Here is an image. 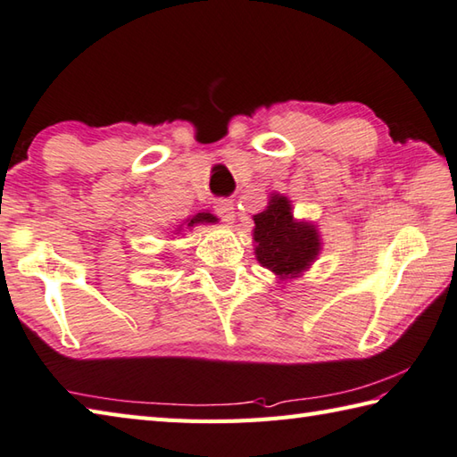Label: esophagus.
Returning <instances> with one entry per match:
<instances>
[{"label": "esophagus", "mask_w": 457, "mask_h": 457, "mask_svg": "<svg viewBox=\"0 0 457 457\" xmlns=\"http://www.w3.org/2000/svg\"><path fill=\"white\" fill-rule=\"evenodd\" d=\"M213 210H216V213L223 221L231 223V221L236 220V208H234V202H231V200H220V202H216V205H213Z\"/></svg>", "instance_id": "obj_1"}]
</instances>
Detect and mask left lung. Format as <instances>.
<instances>
[{"label":"left lung","instance_id":"obj_1","mask_svg":"<svg viewBox=\"0 0 457 457\" xmlns=\"http://www.w3.org/2000/svg\"><path fill=\"white\" fill-rule=\"evenodd\" d=\"M253 221L257 262L281 281L299 277L317 259L320 252L317 228L295 220L291 202L285 195L273 194L267 210L253 216Z\"/></svg>","mask_w":457,"mask_h":457}]
</instances>
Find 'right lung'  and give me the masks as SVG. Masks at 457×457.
Listing matches in <instances>:
<instances>
[{
    "mask_svg": "<svg viewBox=\"0 0 457 457\" xmlns=\"http://www.w3.org/2000/svg\"><path fill=\"white\" fill-rule=\"evenodd\" d=\"M213 221H218V218L213 216V213L202 212V213H195L194 218L186 220V228H192V226H195V223H213Z\"/></svg>",
    "mask_w": 457,
    "mask_h": 457,
    "instance_id": "right-lung-1",
    "label": "right lung"
}]
</instances>
